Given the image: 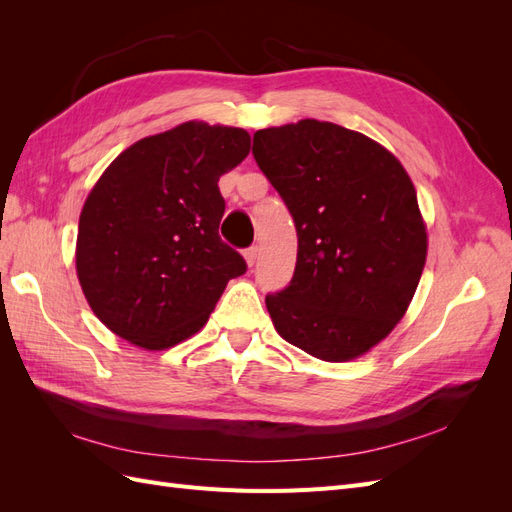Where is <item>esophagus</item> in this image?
<instances>
[{
  "mask_svg": "<svg viewBox=\"0 0 512 512\" xmlns=\"http://www.w3.org/2000/svg\"><path fill=\"white\" fill-rule=\"evenodd\" d=\"M256 256H258V247H256V245H252V247H247V250H245V260H247V265H250V267H254V262H256Z\"/></svg>",
  "mask_w": 512,
  "mask_h": 512,
  "instance_id": "1",
  "label": "esophagus"
}]
</instances>
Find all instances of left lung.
Masks as SVG:
<instances>
[{
  "label": "left lung",
  "instance_id": "1",
  "mask_svg": "<svg viewBox=\"0 0 512 512\" xmlns=\"http://www.w3.org/2000/svg\"><path fill=\"white\" fill-rule=\"evenodd\" d=\"M252 153L299 237L290 284L265 299L277 333L322 361L356 359L406 314L425 267L408 173L365 134L318 119L258 130Z\"/></svg>",
  "mask_w": 512,
  "mask_h": 512
}]
</instances>
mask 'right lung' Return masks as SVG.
<instances>
[{"label": "right lung", "mask_w": 512, "mask_h": 512, "mask_svg": "<svg viewBox=\"0 0 512 512\" xmlns=\"http://www.w3.org/2000/svg\"><path fill=\"white\" fill-rule=\"evenodd\" d=\"M250 153L241 128L188 121L113 160L89 192L76 273L94 314L126 342L164 350L203 329L243 256L220 239L218 181Z\"/></svg>", "instance_id": "right-lung-1"}]
</instances>
